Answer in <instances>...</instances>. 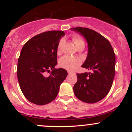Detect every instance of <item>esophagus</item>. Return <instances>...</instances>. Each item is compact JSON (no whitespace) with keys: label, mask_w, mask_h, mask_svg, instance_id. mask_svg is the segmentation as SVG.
<instances>
[{"label":"esophagus","mask_w":132,"mask_h":132,"mask_svg":"<svg viewBox=\"0 0 132 132\" xmlns=\"http://www.w3.org/2000/svg\"><path fill=\"white\" fill-rule=\"evenodd\" d=\"M68 75H71V74H75V72H71V71H68Z\"/></svg>","instance_id":"1"}]
</instances>
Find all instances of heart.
Masks as SVG:
<instances>
[{"label": "heart", "mask_w": 132, "mask_h": 132, "mask_svg": "<svg viewBox=\"0 0 132 132\" xmlns=\"http://www.w3.org/2000/svg\"><path fill=\"white\" fill-rule=\"evenodd\" d=\"M72 40L76 45L77 48H83L85 47V42L84 39L79 35H74L72 36ZM64 43V40L61 39L60 41L57 46V54H60L61 52V48ZM81 64V61L78 57L69 56H64L60 59L59 61V65L60 67L66 69L68 71H73L76 70Z\"/></svg>", "instance_id": "1"}]
</instances>
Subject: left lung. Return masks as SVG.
I'll return each mask as SVG.
<instances>
[{
  "label": "left lung",
  "instance_id": "left-lung-1",
  "mask_svg": "<svg viewBox=\"0 0 132 132\" xmlns=\"http://www.w3.org/2000/svg\"><path fill=\"white\" fill-rule=\"evenodd\" d=\"M72 29L81 33L88 43V54L82 67L93 71L92 73H77L78 81L74 85V92L82 102H97L107 95L112 86L115 53L109 40L94 30L80 27Z\"/></svg>",
  "mask_w": 132,
  "mask_h": 132
}]
</instances>
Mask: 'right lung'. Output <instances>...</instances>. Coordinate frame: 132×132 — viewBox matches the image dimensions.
Listing matches in <instances>:
<instances>
[{
    "label": "right lung",
    "instance_id": "obj_1",
    "mask_svg": "<svg viewBox=\"0 0 132 132\" xmlns=\"http://www.w3.org/2000/svg\"><path fill=\"white\" fill-rule=\"evenodd\" d=\"M63 31H48L31 38L23 46L18 60L17 78L22 93L30 102L43 105L56 97L66 70L54 69ZM52 70L51 75L46 72Z\"/></svg>",
    "mask_w": 132,
    "mask_h": 132
}]
</instances>
